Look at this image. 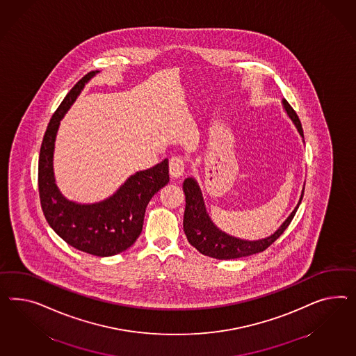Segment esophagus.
<instances>
[{
    "label": "esophagus",
    "instance_id": "1",
    "mask_svg": "<svg viewBox=\"0 0 356 356\" xmlns=\"http://www.w3.org/2000/svg\"><path fill=\"white\" fill-rule=\"evenodd\" d=\"M185 172V162L181 156H172L170 161V175L172 179H180Z\"/></svg>",
    "mask_w": 356,
    "mask_h": 356
}]
</instances>
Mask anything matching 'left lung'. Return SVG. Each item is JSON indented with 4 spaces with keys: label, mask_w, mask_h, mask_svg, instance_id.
I'll use <instances>...</instances> for the list:
<instances>
[{
    "label": "left lung",
    "mask_w": 356,
    "mask_h": 356,
    "mask_svg": "<svg viewBox=\"0 0 356 356\" xmlns=\"http://www.w3.org/2000/svg\"><path fill=\"white\" fill-rule=\"evenodd\" d=\"M281 104L286 115L294 123L305 143L303 129L297 113L293 110L291 106L289 105L285 98H282ZM183 189L185 193V200H186L185 212H184V232L186 234V238L189 241V243L203 255L219 260L237 259V258L249 257L252 254L266 250L269 245H272L275 241L277 240L288 228L290 221L293 220L296 212L298 210L299 204L303 198V193H305V186H303L297 206L294 207L293 211L290 212V215L276 231L268 237L251 241L243 240V238L228 234L221 231L220 228L212 221L209 212L206 210L201 186L198 185V181L194 177L185 179Z\"/></svg>",
    "instance_id": "left-lung-1"
}]
</instances>
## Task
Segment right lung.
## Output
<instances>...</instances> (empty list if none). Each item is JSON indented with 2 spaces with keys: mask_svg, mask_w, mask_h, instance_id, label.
Returning <instances> with one entry per match:
<instances>
[{
  "mask_svg": "<svg viewBox=\"0 0 356 356\" xmlns=\"http://www.w3.org/2000/svg\"><path fill=\"white\" fill-rule=\"evenodd\" d=\"M99 71L77 81L51 116L39 158V192L45 219L63 241L96 257H113L131 248L143 231L146 206L170 181L168 159L131 175L102 201L80 203L66 198L56 183L54 149L60 120Z\"/></svg>",
  "mask_w": 356,
  "mask_h": 356,
  "instance_id": "1",
  "label": "right lung"
}]
</instances>
